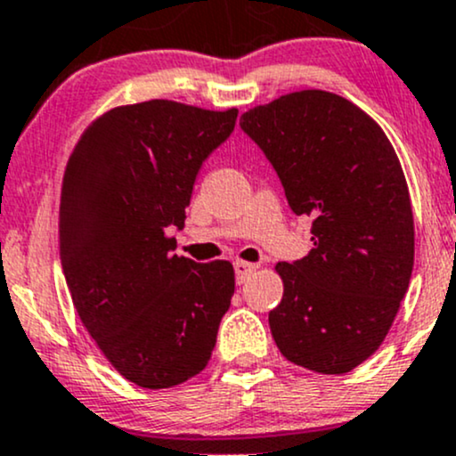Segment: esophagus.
<instances>
[{"label":"esophagus","mask_w":456,"mask_h":456,"mask_svg":"<svg viewBox=\"0 0 456 456\" xmlns=\"http://www.w3.org/2000/svg\"><path fill=\"white\" fill-rule=\"evenodd\" d=\"M233 268H236L238 283L247 281V279L251 277L255 270H257V266H255V264H248V262H236V264H233Z\"/></svg>","instance_id":"1"}]
</instances>
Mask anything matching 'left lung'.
I'll return each instance as SVG.
<instances>
[{
	"mask_svg": "<svg viewBox=\"0 0 456 456\" xmlns=\"http://www.w3.org/2000/svg\"><path fill=\"white\" fill-rule=\"evenodd\" d=\"M266 153L314 248L279 262L283 298L268 314L288 362L346 374L383 344L413 270L407 179L379 123L327 90H298L240 117Z\"/></svg>",
	"mask_w": 456,
	"mask_h": 456,
	"instance_id": "obj_1",
	"label": "left lung"
}]
</instances>
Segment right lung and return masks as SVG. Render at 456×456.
<instances>
[{
  "label": "right lung",
  "mask_w": 456,
  "mask_h": 456,
  "mask_svg": "<svg viewBox=\"0 0 456 456\" xmlns=\"http://www.w3.org/2000/svg\"><path fill=\"white\" fill-rule=\"evenodd\" d=\"M224 112L151 99L108 110L75 144L60 197V259L77 316L106 359L147 389L208 366L236 289L233 266L173 255L194 179L236 127Z\"/></svg>",
  "instance_id": "right-lung-1"
}]
</instances>
